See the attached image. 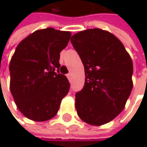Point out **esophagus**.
Masks as SVG:
<instances>
[{"label":"esophagus","instance_id":"esophagus-1","mask_svg":"<svg viewBox=\"0 0 147 147\" xmlns=\"http://www.w3.org/2000/svg\"><path fill=\"white\" fill-rule=\"evenodd\" d=\"M66 76H67V78H68V79H69V80H71V72H70V73H68V74H67V75H66Z\"/></svg>","mask_w":147,"mask_h":147}]
</instances>
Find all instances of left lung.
I'll return each mask as SVG.
<instances>
[{
  "instance_id": "obj_1",
  "label": "left lung",
  "mask_w": 147,
  "mask_h": 147,
  "mask_svg": "<svg viewBox=\"0 0 147 147\" xmlns=\"http://www.w3.org/2000/svg\"><path fill=\"white\" fill-rule=\"evenodd\" d=\"M71 42L84 65L85 83L76 94V109L85 123L100 126L123 110L133 88V63L123 43L111 33L89 29Z\"/></svg>"
}]
</instances>
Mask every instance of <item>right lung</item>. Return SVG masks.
<instances>
[{"label": "right lung", "instance_id": "add662e5", "mask_svg": "<svg viewBox=\"0 0 147 147\" xmlns=\"http://www.w3.org/2000/svg\"><path fill=\"white\" fill-rule=\"evenodd\" d=\"M71 34L53 28L36 30L18 45L11 59L10 89L18 110L33 121H47L58 112L70 82L60 74V52Z\"/></svg>", "mask_w": 147, "mask_h": 147}]
</instances>
